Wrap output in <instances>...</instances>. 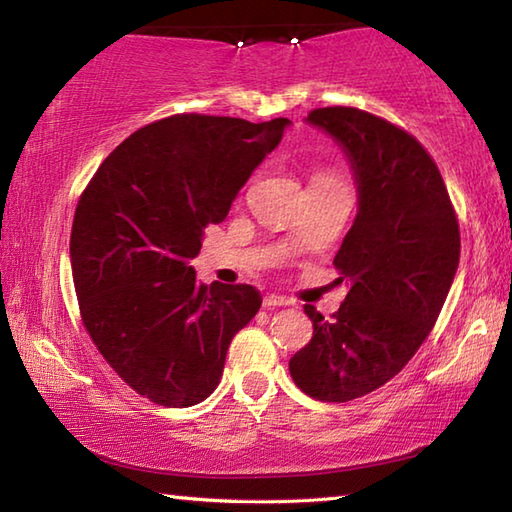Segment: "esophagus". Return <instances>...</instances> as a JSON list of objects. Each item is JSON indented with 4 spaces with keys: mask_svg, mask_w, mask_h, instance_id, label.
<instances>
[{
    "mask_svg": "<svg viewBox=\"0 0 512 512\" xmlns=\"http://www.w3.org/2000/svg\"><path fill=\"white\" fill-rule=\"evenodd\" d=\"M289 300L282 298V296H275V293H271V296L264 298V307L271 309V307H287Z\"/></svg>",
    "mask_w": 512,
    "mask_h": 512,
    "instance_id": "esophagus-1",
    "label": "esophagus"
}]
</instances>
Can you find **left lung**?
<instances>
[{
  "mask_svg": "<svg viewBox=\"0 0 512 512\" xmlns=\"http://www.w3.org/2000/svg\"><path fill=\"white\" fill-rule=\"evenodd\" d=\"M305 121L341 146L359 207L334 257L348 296L332 318L305 307L314 336L289 370L309 397L348 402L393 379L427 339L461 235L443 176L415 137L357 108H318Z\"/></svg>",
  "mask_w": 512,
  "mask_h": 512,
  "instance_id": "8db88e82",
  "label": "left lung"
}]
</instances>
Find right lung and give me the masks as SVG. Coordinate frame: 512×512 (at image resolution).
<instances>
[{"label": "right lung", "mask_w": 512, "mask_h": 512, "mask_svg": "<svg viewBox=\"0 0 512 512\" xmlns=\"http://www.w3.org/2000/svg\"><path fill=\"white\" fill-rule=\"evenodd\" d=\"M289 126L160 119L101 162L76 205L69 257L83 325L112 370L155 404L210 397L232 336L262 307L250 284H198L189 262Z\"/></svg>", "instance_id": "right-lung-1"}]
</instances>
